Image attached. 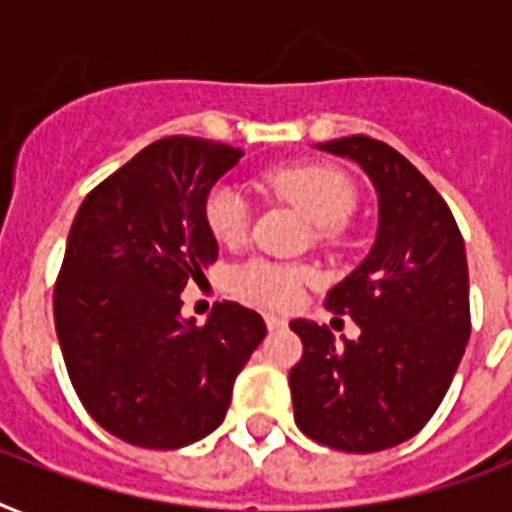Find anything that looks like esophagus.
<instances>
[{"instance_id": "1", "label": "esophagus", "mask_w": 512, "mask_h": 512, "mask_svg": "<svg viewBox=\"0 0 512 512\" xmlns=\"http://www.w3.org/2000/svg\"><path fill=\"white\" fill-rule=\"evenodd\" d=\"M263 319H265V324H268V329H284V327H287V319H284V316H279V313H265Z\"/></svg>"}]
</instances>
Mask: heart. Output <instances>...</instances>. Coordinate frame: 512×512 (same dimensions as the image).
<instances>
[{
  "label": "heart",
  "mask_w": 512,
  "mask_h": 512,
  "mask_svg": "<svg viewBox=\"0 0 512 512\" xmlns=\"http://www.w3.org/2000/svg\"><path fill=\"white\" fill-rule=\"evenodd\" d=\"M263 183L279 199L303 209L313 223L324 228V236H329L332 228H340L356 209V188L335 167H324V164L279 167L268 172ZM249 215L252 209L247 196L231 183L215 185L204 199V223L223 247H239L247 239ZM228 284L236 295L247 300L271 308H292L303 297L305 287L313 284V271L300 263L252 257L233 268Z\"/></svg>",
  "instance_id": "b5f03b06"
}]
</instances>
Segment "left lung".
<instances>
[{
	"instance_id": "obj_1",
	"label": "left lung",
	"mask_w": 512,
	"mask_h": 512,
	"mask_svg": "<svg viewBox=\"0 0 512 512\" xmlns=\"http://www.w3.org/2000/svg\"><path fill=\"white\" fill-rule=\"evenodd\" d=\"M372 177L380 228L372 252L327 292L361 335L337 345L327 327L289 321L303 356L289 372L295 422L340 452L404 444L436 414L470 337L465 241L452 209L406 156L366 135L329 140Z\"/></svg>"
}]
</instances>
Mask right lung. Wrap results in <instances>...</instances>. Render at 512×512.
<instances>
[{
	"mask_svg": "<svg viewBox=\"0 0 512 512\" xmlns=\"http://www.w3.org/2000/svg\"><path fill=\"white\" fill-rule=\"evenodd\" d=\"M239 148L170 135L98 183L76 212L52 313L76 396L111 436L180 449L209 436L265 321L217 303L207 324L180 319V292L204 279L217 241L204 223L209 188Z\"/></svg>",
	"mask_w": 512,
	"mask_h": 512,
	"instance_id": "right-lung-1",
	"label": "right lung"
}]
</instances>
